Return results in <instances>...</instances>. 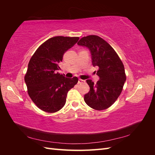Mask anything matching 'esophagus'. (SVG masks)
<instances>
[{
	"mask_svg": "<svg viewBox=\"0 0 155 155\" xmlns=\"http://www.w3.org/2000/svg\"><path fill=\"white\" fill-rule=\"evenodd\" d=\"M85 80H83V79H79L78 80V84H80V83H85Z\"/></svg>",
	"mask_w": 155,
	"mask_h": 155,
	"instance_id": "esophagus-1",
	"label": "esophagus"
}]
</instances>
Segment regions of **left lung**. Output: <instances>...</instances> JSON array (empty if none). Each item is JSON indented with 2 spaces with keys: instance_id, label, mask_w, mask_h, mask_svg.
Listing matches in <instances>:
<instances>
[{
  "instance_id": "8db88e82",
  "label": "left lung",
  "mask_w": 155,
  "mask_h": 155,
  "mask_svg": "<svg viewBox=\"0 0 155 155\" xmlns=\"http://www.w3.org/2000/svg\"><path fill=\"white\" fill-rule=\"evenodd\" d=\"M78 45L90 50L92 64L98 67L96 74L100 77L96 84L87 79L90 91L84 96V100L93 109H107L116 101L123 90L126 80L124 64L113 48L99 36L83 37Z\"/></svg>"
}]
</instances>
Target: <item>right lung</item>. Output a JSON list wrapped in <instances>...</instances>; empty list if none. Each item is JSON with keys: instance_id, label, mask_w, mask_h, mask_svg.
Returning a JSON list of instances; mask_svg holds the SVG:
<instances>
[{"instance_id": "1", "label": "right lung", "mask_w": 155, "mask_h": 155, "mask_svg": "<svg viewBox=\"0 0 155 155\" xmlns=\"http://www.w3.org/2000/svg\"><path fill=\"white\" fill-rule=\"evenodd\" d=\"M78 37L56 36L46 41L30 60L25 76L28 93L40 109L49 113L65 105L68 92L76 85L77 77L67 78L57 70L64 54L76 44Z\"/></svg>"}]
</instances>
